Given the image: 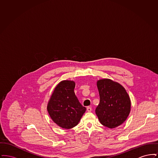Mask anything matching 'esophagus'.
I'll use <instances>...</instances> for the list:
<instances>
[{
    "mask_svg": "<svg viewBox=\"0 0 158 158\" xmlns=\"http://www.w3.org/2000/svg\"><path fill=\"white\" fill-rule=\"evenodd\" d=\"M86 109H87V111H88V112H91V111H92V108H91L90 106H88Z\"/></svg>",
    "mask_w": 158,
    "mask_h": 158,
    "instance_id": "esophagus-1",
    "label": "esophagus"
}]
</instances>
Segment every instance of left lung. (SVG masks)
Segmentation results:
<instances>
[{
    "instance_id": "1",
    "label": "left lung",
    "mask_w": 158,
    "mask_h": 158,
    "mask_svg": "<svg viewBox=\"0 0 158 158\" xmlns=\"http://www.w3.org/2000/svg\"><path fill=\"white\" fill-rule=\"evenodd\" d=\"M100 102L95 113L100 123L113 128L122 124L130 112L131 101L124 88L109 79L97 81Z\"/></svg>"
}]
</instances>
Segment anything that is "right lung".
<instances>
[{
	"label": "right lung",
	"mask_w": 158,
	"mask_h": 158,
	"mask_svg": "<svg viewBox=\"0 0 158 158\" xmlns=\"http://www.w3.org/2000/svg\"><path fill=\"white\" fill-rule=\"evenodd\" d=\"M75 82L63 81L55 88L50 99L47 111L52 120L59 127L70 129L75 127L81 120L86 108L76 97Z\"/></svg>",
	"instance_id": "obj_1"
}]
</instances>
